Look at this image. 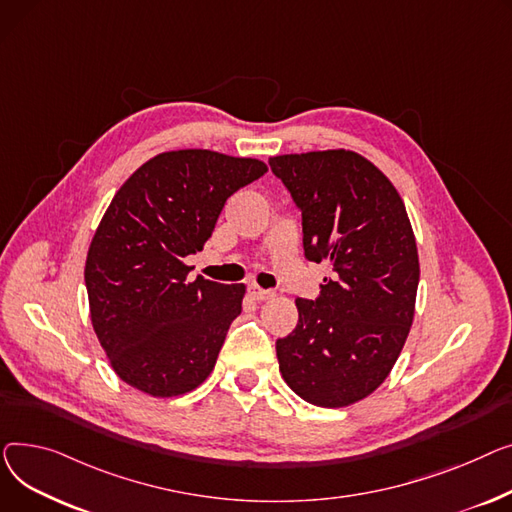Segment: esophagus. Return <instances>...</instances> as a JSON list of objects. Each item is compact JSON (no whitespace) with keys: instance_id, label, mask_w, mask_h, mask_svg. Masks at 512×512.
Instances as JSON below:
<instances>
[{"instance_id":"esophagus-1","label":"esophagus","mask_w":512,"mask_h":512,"mask_svg":"<svg viewBox=\"0 0 512 512\" xmlns=\"http://www.w3.org/2000/svg\"><path fill=\"white\" fill-rule=\"evenodd\" d=\"M248 293L256 299V302H264V299H270V297L275 295L270 289H262V287H258V285H250V287H248Z\"/></svg>"}]
</instances>
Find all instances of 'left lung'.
<instances>
[{"mask_svg":"<svg viewBox=\"0 0 512 512\" xmlns=\"http://www.w3.org/2000/svg\"><path fill=\"white\" fill-rule=\"evenodd\" d=\"M268 165L302 213L304 256L333 266L316 299H295L279 370L304 401L345 407L384 382L409 335L419 260L407 210L388 177L351 150Z\"/></svg>","mask_w":512,"mask_h":512,"instance_id":"1","label":"left lung"}]
</instances>
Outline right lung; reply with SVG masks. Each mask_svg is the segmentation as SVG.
<instances>
[{"label":"right lung","instance_id":"add662e5","mask_svg":"<svg viewBox=\"0 0 512 512\" xmlns=\"http://www.w3.org/2000/svg\"><path fill=\"white\" fill-rule=\"evenodd\" d=\"M266 173L256 159L173 150L117 190L90 242V320L115 374L153 397L194 390L213 372L246 287L196 277L184 258L204 248L229 196Z\"/></svg>","mask_w":512,"mask_h":512}]
</instances>
